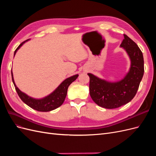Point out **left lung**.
I'll list each match as a JSON object with an SVG mask.
<instances>
[{"mask_svg":"<svg viewBox=\"0 0 156 156\" xmlns=\"http://www.w3.org/2000/svg\"><path fill=\"white\" fill-rule=\"evenodd\" d=\"M120 44L128 55L131 66L128 73L122 80L109 82L92 73L90 77V95L99 106L106 108H115L131 101L139 88L144 75V58L142 51L131 38L124 34Z\"/></svg>","mask_w":156,"mask_h":156,"instance_id":"1","label":"left lung"}]
</instances>
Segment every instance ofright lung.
Returning <instances> with one entry per match:
<instances>
[{"instance_id": "add662e5", "label": "right lung", "mask_w": 156, "mask_h": 156, "mask_svg": "<svg viewBox=\"0 0 156 156\" xmlns=\"http://www.w3.org/2000/svg\"><path fill=\"white\" fill-rule=\"evenodd\" d=\"M28 40H27L25 41L22 42V43L18 46V48L16 49L15 52H14V56H15L16 53H17V50ZM78 76L79 75L77 74L65 79L64 81L56 88V90H55L53 92L50 94L48 96L41 99H35L27 95L26 94L21 92L20 90L17 87L15 82H14L13 73L12 71V81L14 84V87L16 88V90L18 94V96L21 98V100L24 102L25 104L33 108V109L41 112H48L53 111L55 109V108L59 107L60 105H62L65 100L66 97L68 87L70 85L71 83L73 82L75 80H76Z\"/></svg>"}]
</instances>
